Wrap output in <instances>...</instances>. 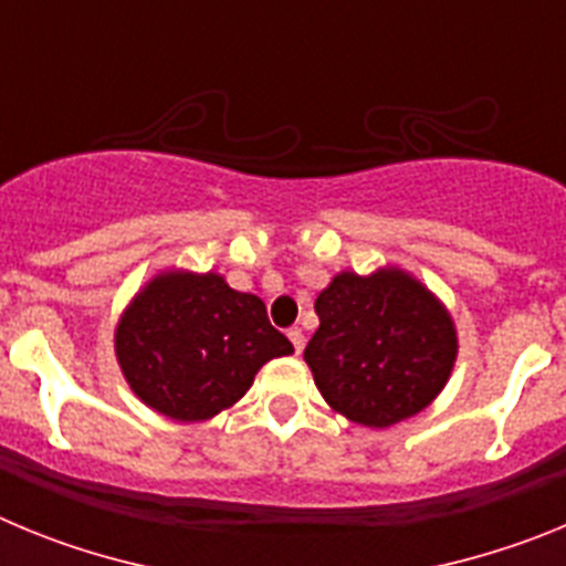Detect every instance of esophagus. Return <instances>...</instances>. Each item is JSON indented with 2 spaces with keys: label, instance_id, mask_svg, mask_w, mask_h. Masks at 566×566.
Segmentation results:
<instances>
[{
  "label": "esophagus",
  "instance_id": "1",
  "mask_svg": "<svg viewBox=\"0 0 566 566\" xmlns=\"http://www.w3.org/2000/svg\"><path fill=\"white\" fill-rule=\"evenodd\" d=\"M289 339H292L294 352H303V345H306V337H303V332L300 328H289Z\"/></svg>",
  "mask_w": 566,
  "mask_h": 566
}]
</instances>
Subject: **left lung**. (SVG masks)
Returning <instances> with one entry per match:
<instances>
[{
  "instance_id": "1",
  "label": "left lung",
  "mask_w": 566,
  "mask_h": 566,
  "mask_svg": "<svg viewBox=\"0 0 566 566\" xmlns=\"http://www.w3.org/2000/svg\"><path fill=\"white\" fill-rule=\"evenodd\" d=\"M314 312L319 328L303 357L323 399L352 422L391 428L424 411L451 379L457 326L437 294L402 269L339 272Z\"/></svg>"
}]
</instances>
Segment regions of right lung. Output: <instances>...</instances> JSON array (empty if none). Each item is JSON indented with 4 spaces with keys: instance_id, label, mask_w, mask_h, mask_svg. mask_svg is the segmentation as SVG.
Returning <instances> with one entry per match:
<instances>
[{
    "instance_id": "1",
    "label": "right lung",
    "mask_w": 566,
    "mask_h": 566,
    "mask_svg": "<svg viewBox=\"0 0 566 566\" xmlns=\"http://www.w3.org/2000/svg\"><path fill=\"white\" fill-rule=\"evenodd\" d=\"M292 352L263 300L214 272L155 274L115 326V357L133 394L178 422L232 408L269 359Z\"/></svg>"
}]
</instances>
